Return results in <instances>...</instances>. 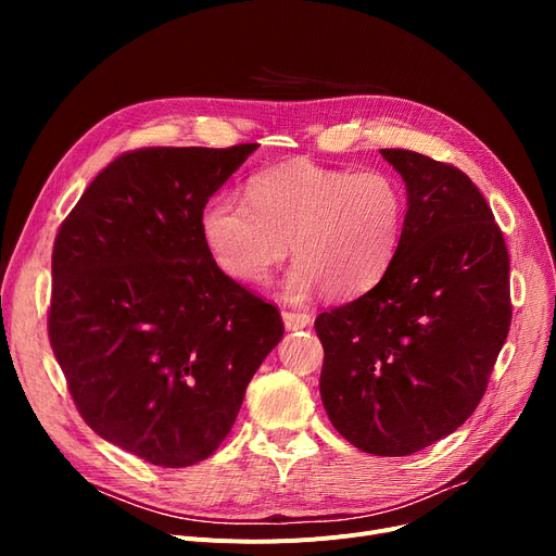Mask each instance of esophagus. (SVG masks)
Instances as JSON below:
<instances>
[{"label": "esophagus", "mask_w": 556, "mask_h": 556, "mask_svg": "<svg viewBox=\"0 0 556 556\" xmlns=\"http://www.w3.org/2000/svg\"><path fill=\"white\" fill-rule=\"evenodd\" d=\"M281 317H283V327L288 331L304 329V327H308L313 323V317L308 313H298V311H283Z\"/></svg>", "instance_id": "1"}]
</instances>
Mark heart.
<instances>
[{
	"label": "heart",
	"mask_w": 556,
	"mask_h": 556,
	"mask_svg": "<svg viewBox=\"0 0 556 556\" xmlns=\"http://www.w3.org/2000/svg\"><path fill=\"white\" fill-rule=\"evenodd\" d=\"M405 220V193L388 170H344L293 162L261 170L248 200L216 193L200 212V231L218 266L245 283H266L288 254L298 263L286 295L306 300L365 293L386 275Z\"/></svg>",
	"instance_id": "obj_1"
}]
</instances>
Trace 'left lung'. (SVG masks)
Here are the masks:
<instances>
[{"label":"left lung","instance_id":"8db88e82","mask_svg":"<svg viewBox=\"0 0 556 556\" xmlns=\"http://www.w3.org/2000/svg\"><path fill=\"white\" fill-rule=\"evenodd\" d=\"M407 212L390 268L354 302L319 313V394L356 448L413 455L457 430L484 396L511 325L509 252L471 178L383 149Z\"/></svg>","mask_w":556,"mask_h":556}]
</instances>
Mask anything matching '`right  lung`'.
<instances>
[{
  "instance_id": "right-lung-1",
  "label": "right lung",
  "mask_w": 556,
  "mask_h": 556,
  "mask_svg": "<svg viewBox=\"0 0 556 556\" xmlns=\"http://www.w3.org/2000/svg\"><path fill=\"white\" fill-rule=\"evenodd\" d=\"M256 149L124 153L55 233L47 329L70 394L103 440L166 469L223 444L283 336L277 306L229 279L200 231Z\"/></svg>"
}]
</instances>
